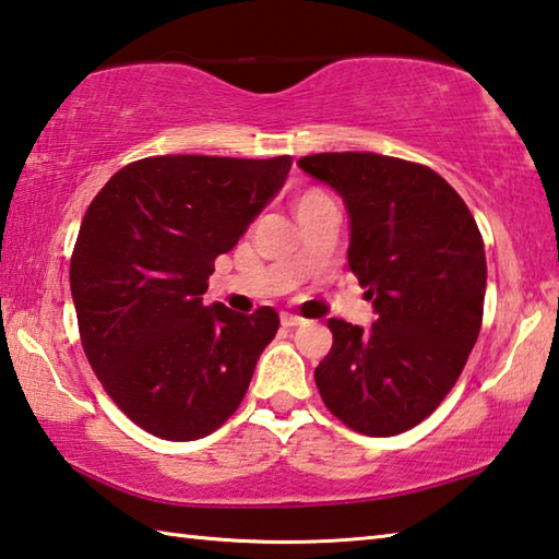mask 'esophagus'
Returning a JSON list of instances; mask_svg holds the SVG:
<instances>
[{
  "instance_id": "esophagus-1",
  "label": "esophagus",
  "mask_w": 559,
  "mask_h": 559,
  "mask_svg": "<svg viewBox=\"0 0 559 559\" xmlns=\"http://www.w3.org/2000/svg\"><path fill=\"white\" fill-rule=\"evenodd\" d=\"M305 324V319L297 317V314H282V326L287 329H295V326H301Z\"/></svg>"
}]
</instances>
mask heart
<instances>
[{
    "mask_svg": "<svg viewBox=\"0 0 559 559\" xmlns=\"http://www.w3.org/2000/svg\"><path fill=\"white\" fill-rule=\"evenodd\" d=\"M321 199H326V195L321 193V191H307V193H301L299 199H297V211L305 209V205H309V203H317V201H321Z\"/></svg>",
    "mask_w": 559,
    "mask_h": 559,
    "instance_id": "obj_1",
    "label": "heart"
}]
</instances>
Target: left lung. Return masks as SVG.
Here are the masks:
<instances>
[{
    "label": "left lung",
    "mask_w": 559,
    "mask_h": 559,
    "mask_svg": "<svg viewBox=\"0 0 559 559\" xmlns=\"http://www.w3.org/2000/svg\"><path fill=\"white\" fill-rule=\"evenodd\" d=\"M297 166L344 199L348 267L378 314L370 329L329 319L334 346L314 370L321 400L360 435H400L439 407L481 331V233L462 195L423 164L329 152Z\"/></svg>",
    "instance_id": "obj_1"
}]
</instances>
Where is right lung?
Masks as SVG:
<instances>
[{
    "label": "right lung",
    "mask_w": 559,
    "mask_h": 559,
    "mask_svg": "<svg viewBox=\"0 0 559 559\" xmlns=\"http://www.w3.org/2000/svg\"><path fill=\"white\" fill-rule=\"evenodd\" d=\"M292 156H150L87 205L71 258L85 356L105 393L146 432L191 442L238 405L280 329L272 307L203 305L213 262L280 193Z\"/></svg>",
    "instance_id": "obj_1"
}]
</instances>
